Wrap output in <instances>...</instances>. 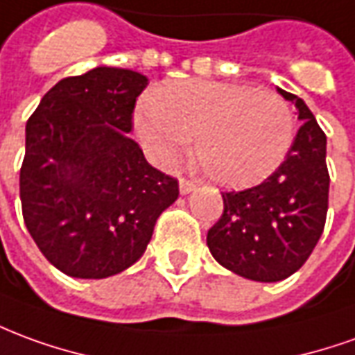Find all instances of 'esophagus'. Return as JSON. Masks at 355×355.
<instances>
[{"instance_id":"obj_1","label":"esophagus","mask_w":355,"mask_h":355,"mask_svg":"<svg viewBox=\"0 0 355 355\" xmlns=\"http://www.w3.org/2000/svg\"><path fill=\"white\" fill-rule=\"evenodd\" d=\"M178 186H180V194H190L196 188L194 182L188 180V178H180V180H178Z\"/></svg>"}]
</instances>
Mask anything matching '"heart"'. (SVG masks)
<instances>
[{"mask_svg": "<svg viewBox=\"0 0 355 355\" xmlns=\"http://www.w3.org/2000/svg\"><path fill=\"white\" fill-rule=\"evenodd\" d=\"M146 146L163 159L188 150L215 184L242 188L281 167L294 142V113L282 96L217 80L167 83L135 113Z\"/></svg>", "mask_w": 355, "mask_h": 355, "instance_id": "obj_1", "label": "heart"}]
</instances>
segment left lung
Returning a JSON list of instances; mask_svg holds the SVG:
<instances>
[{
  "instance_id": "left-lung-1",
  "label": "left lung",
  "mask_w": 355,
  "mask_h": 355,
  "mask_svg": "<svg viewBox=\"0 0 355 355\" xmlns=\"http://www.w3.org/2000/svg\"><path fill=\"white\" fill-rule=\"evenodd\" d=\"M279 94L302 121L288 155L261 184L223 192L225 211L207 230L213 257L257 282L282 281L306 263L329 209L327 136L304 100L281 88Z\"/></svg>"
}]
</instances>
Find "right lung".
Masks as SVG:
<instances>
[{
	"label": "right lung",
	"instance_id": "right-lung-1",
	"mask_svg": "<svg viewBox=\"0 0 355 355\" xmlns=\"http://www.w3.org/2000/svg\"><path fill=\"white\" fill-rule=\"evenodd\" d=\"M144 74L96 67L63 78L26 123L21 167L24 225L49 263L105 279L136 263L178 180L152 167L128 138Z\"/></svg>",
	"mask_w": 355,
	"mask_h": 355
}]
</instances>
